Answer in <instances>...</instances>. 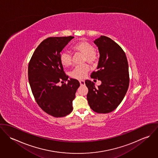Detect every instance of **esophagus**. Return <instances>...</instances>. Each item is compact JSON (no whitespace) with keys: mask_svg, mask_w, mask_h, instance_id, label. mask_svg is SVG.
<instances>
[{"mask_svg":"<svg viewBox=\"0 0 158 158\" xmlns=\"http://www.w3.org/2000/svg\"><path fill=\"white\" fill-rule=\"evenodd\" d=\"M79 82H80V84L81 86L85 85V82L84 80H79Z\"/></svg>","mask_w":158,"mask_h":158,"instance_id":"1","label":"esophagus"}]
</instances>
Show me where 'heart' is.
<instances>
[{
    "instance_id": "heart-1",
    "label": "heart",
    "mask_w": 158,
    "mask_h": 158,
    "mask_svg": "<svg viewBox=\"0 0 158 158\" xmlns=\"http://www.w3.org/2000/svg\"><path fill=\"white\" fill-rule=\"evenodd\" d=\"M73 49L85 55L84 61H87L89 64H94L98 61V55L95 52L94 45L90 43L82 40L76 43L73 47ZM61 63L65 67H69L72 64V57L71 54L66 50L63 51L60 55ZM90 68L88 64L78 66L74 68L70 72V76L77 79L84 78Z\"/></svg>"
}]
</instances>
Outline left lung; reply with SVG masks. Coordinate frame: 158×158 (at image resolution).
Instances as JSON below:
<instances>
[{
    "mask_svg": "<svg viewBox=\"0 0 158 158\" xmlns=\"http://www.w3.org/2000/svg\"><path fill=\"white\" fill-rule=\"evenodd\" d=\"M94 43L98 47L100 58L98 70L90 77L102 81L97 88L86 80L87 100L90 108L98 113L114 111L123 100L129 86L128 63L123 49L111 38L101 36Z\"/></svg>",
    "mask_w": 158,
    "mask_h": 158,
    "instance_id": "8db88e82",
    "label": "left lung"
}]
</instances>
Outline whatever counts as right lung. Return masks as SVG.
<instances>
[{
  "mask_svg": "<svg viewBox=\"0 0 158 158\" xmlns=\"http://www.w3.org/2000/svg\"><path fill=\"white\" fill-rule=\"evenodd\" d=\"M74 37H50L34 52L28 68V81L40 107L55 117H64L73 110L72 102L80 86L77 80H68L60 60L64 47ZM67 81L61 87L58 83Z\"/></svg>",
  "mask_w": 158,
  "mask_h": 158,
  "instance_id": "obj_1",
  "label": "right lung"
}]
</instances>
